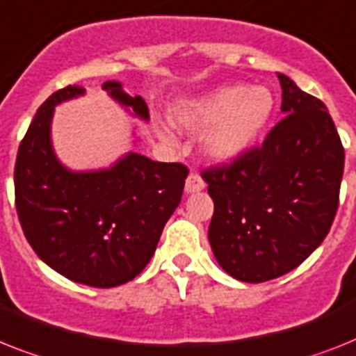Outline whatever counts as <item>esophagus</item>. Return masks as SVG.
Masks as SVG:
<instances>
[{"label": "esophagus", "instance_id": "1", "mask_svg": "<svg viewBox=\"0 0 356 356\" xmlns=\"http://www.w3.org/2000/svg\"><path fill=\"white\" fill-rule=\"evenodd\" d=\"M203 188H204V181H203V177L199 175V173L192 172L190 175H188L186 184H184V190H186V193L199 192V190H203Z\"/></svg>", "mask_w": 356, "mask_h": 356}]
</instances>
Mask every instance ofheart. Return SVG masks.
<instances>
[{"instance_id":"b5f03b06","label":"heart","mask_w":356,"mask_h":356,"mask_svg":"<svg viewBox=\"0 0 356 356\" xmlns=\"http://www.w3.org/2000/svg\"><path fill=\"white\" fill-rule=\"evenodd\" d=\"M274 111V98L265 88L227 86L186 102L173 113L177 126L190 131L210 128L207 152L227 161L241 155L258 138Z\"/></svg>"}]
</instances>
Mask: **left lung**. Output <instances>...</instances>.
Masks as SVG:
<instances>
[{"label":"left lung","instance_id":"left-lung-1","mask_svg":"<svg viewBox=\"0 0 356 356\" xmlns=\"http://www.w3.org/2000/svg\"><path fill=\"white\" fill-rule=\"evenodd\" d=\"M285 117L228 163L201 170L213 199L208 239L232 278L261 283L291 273L327 236L338 210L343 146L327 108L285 74Z\"/></svg>","mask_w":356,"mask_h":356}]
</instances>
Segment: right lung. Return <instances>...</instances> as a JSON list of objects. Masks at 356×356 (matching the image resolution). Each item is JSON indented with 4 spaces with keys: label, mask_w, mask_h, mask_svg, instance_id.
<instances>
[{
    "label": "right lung",
    "mask_w": 356,
    "mask_h": 356,
    "mask_svg": "<svg viewBox=\"0 0 356 356\" xmlns=\"http://www.w3.org/2000/svg\"><path fill=\"white\" fill-rule=\"evenodd\" d=\"M104 89L148 118L140 97L118 82ZM78 86L58 89L40 106L19 144L14 197L19 225L34 252L65 278L91 287H117L143 273L163 228L183 197L188 168L129 153L113 168L73 173L54 157V106L82 95Z\"/></svg>",
    "instance_id": "right-lung-1"
}]
</instances>
